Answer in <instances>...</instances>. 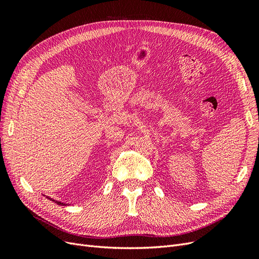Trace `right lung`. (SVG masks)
Returning a JSON list of instances; mask_svg holds the SVG:
<instances>
[{
	"label": "right lung",
	"mask_w": 259,
	"mask_h": 259,
	"mask_svg": "<svg viewBox=\"0 0 259 259\" xmlns=\"http://www.w3.org/2000/svg\"><path fill=\"white\" fill-rule=\"evenodd\" d=\"M56 203H57V204H59V205H65V203H61L59 201H56Z\"/></svg>",
	"instance_id": "add662e5"
}]
</instances>
